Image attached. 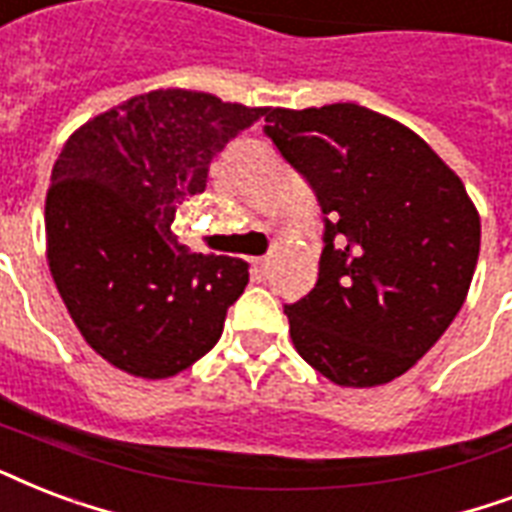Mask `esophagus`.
<instances>
[{
    "mask_svg": "<svg viewBox=\"0 0 512 512\" xmlns=\"http://www.w3.org/2000/svg\"><path fill=\"white\" fill-rule=\"evenodd\" d=\"M252 273L257 279H265L268 276V257H252Z\"/></svg>",
    "mask_w": 512,
    "mask_h": 512,
    "instance_id": "34e87169",
    "label": "esophagus"
}]
</instances>
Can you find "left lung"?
Returning <instances> with one entry per match:
<instances>
[{
    "label": "left lung",
    "mask_w": 512,
    "mask_h": 512,
    "mask_svg": "<svg viewBox=\"0 0 512 512\" xmlns=\"http://www.w3.org/2000/svg\"><path fill=\"white\" fill-rule=\"evenodd\" d=\"M263 134L325 222L317 284L284 306L295 349L341 386L403 376L473 282L481 220L462 179L411 128L360 104L268 109Z\"/></svg>",
    "instance_id": "obj_1"
}]
</instances>
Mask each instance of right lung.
<instances>
[{"instance_id":"right-lung-1","label":"right lung","mask_w":512,"mask_h":512,"mask_svg":"<svg viewBox=\"0 0 512 512\" xmlns=\"http://www.w3.org/2000/svg\"><path fill=\"white\" fill-rule=\"evenodd\" d=\"M265 112L212 93L150 91L64 144L45 201L50 273L77 330L115 368L177 376L220 341L247 263L193 255L171 222Z\"/></svg>"}]
</instances>
